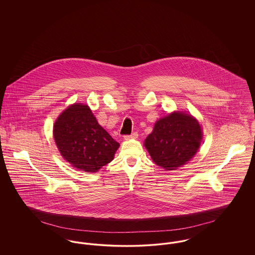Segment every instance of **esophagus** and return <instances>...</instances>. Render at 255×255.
Masks as SVG:
<instances>
[{
  "label": "esophagus",
  "mask_w": 255,
  "mask_h": 255,
  "mask_svg": "<svg viewBox=\"0 0 255 255\" xmlns=\"http://www.w3.org/2000/svg\"><path fill=\"white\" fill-rule=\"evenodd\" d=\"M137 135H138V134H137L136 132H133V133H131V134H125L123 137H124L125 140H129V139H131V138H136Z\"/></svg>",
  "instance_id": "34e87169"
}]
</instances>
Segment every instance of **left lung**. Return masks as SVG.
<instances>
[{
    "instance_id": "left-lung-1",
    "label": "left lung",
    "mask_w": 255,
    "mask_h": 255,
    "mask_svg": "<svg viewBox=\"0 0 255 255\" xmlns=\"http://www.w3.org/2000/svg\"><path fill=\"white\" fill-rule=\"evenodd\" d=\"M202 136L199 122L190 115L177 112L156 122L144 145L158 166L176 170L194 157Z\"/></svg>"
}]
</instances>
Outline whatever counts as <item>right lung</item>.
<instances>
[{"mask_svg": "<svg viewBox=\"0 0 255 255\" xmlns=\"http://www.w3.org/2000/svg\"><path fill=\"white\" fill-rule=\"evenodd\" d=\"M53 135L63 158L86 172H97L109 163L120 146L83 104H73L61 114Z\"/></svg>", "mask_w": 255, "mask_h": 255, "instance_id": "1", "label": "right lung"}]
</instances>
